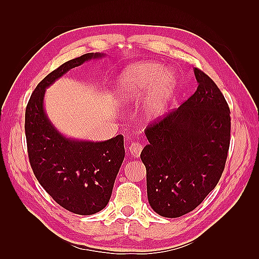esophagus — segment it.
<instances>
[{
    "label": "esophagus",
    "instance_id": "1",
    "mask_svg": "<svg viewBox=\"0 0 259 259\" xmlns=\"http://www.w3.org/2000/svg\"><path fill=\"white\" fill-rule=\"evenodd\" d=\"M142 148H144V146H142L141 144H139V142H133V144H131L130 147H129V150H130L131 156H133V157H139L141 151H142Z\"/></svg>",
    "mask_w": 259,
    "mask_h": 259
}]
</instances>
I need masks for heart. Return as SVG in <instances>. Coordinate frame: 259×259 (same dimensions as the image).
Here are the masks:
<instances>
[{
    "label": "heart",
    "instance_id": "obj_1",
    "mask_svg": "<svg viewBox=\"0 0 259 259\" xmlns=\"http://www.w3.org/2000/svg\"><path fill=\"white\" fill-rule=\"evenodd\" d=\"M176 80L169 71L162 70L156 62L131 65L118 80L115 95L124 104L141 100L142 117L151 121L160 117L166 110L175 91Z\"/></svg>",
    "mask_w": 259,
    "mask_h": 259
}]
</instances>
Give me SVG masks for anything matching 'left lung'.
Wrapping results in <instances>:
<instances>
[{
  "label": "left lung",
  "instance_id": "8db88e82",
  "mask_svg": "<svg viewBox=\"0 0 259 259\" xmlns=\"http://www.w3.org/2000/svg\"><path fill=\"white\" fill-rule=\"evenodd\" d=\"M198 88L166 117L148 125L149 144L140 158L147 170V195L162 217L194 210L217 186L230 144V110L216 83L194 69Z\"/></svg>",
  "mask_w": 259,
  "mask_h": 259
}]
</instances>
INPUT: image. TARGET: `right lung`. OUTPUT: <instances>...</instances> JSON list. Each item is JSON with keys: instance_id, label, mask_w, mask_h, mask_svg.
Here are the masks:
<instances>
[{"instance_id": "1", "label": "right lung", "mask_w": 259, "mask_h": 259, "mask_svg": "<svg viewBox=\"0 0 259 259\" xmlns=\"http://www.w3.org/2000/svg\"><path fill=\"white\" fill-rule=\"evenodd\" d=\"M103 56L87 53L60 65L36 85L25 110L27 155L37 181L60 206L87 216L108 205L124 158L123 136L101 142L65 138L49 120L43 99L69 70Z\"/></svg>"}]
</instances>
